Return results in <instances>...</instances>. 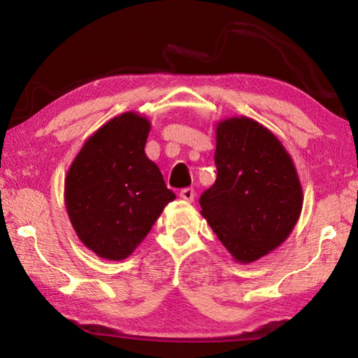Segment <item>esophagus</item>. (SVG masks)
Returning a JSON list of instances; mask_svg holds the SVG:
<instances>
[{
  "label": "esophagus",
  "instance_id": "34e87169",
  "mask_svg": "<svg viewBox=\"0 0 358 358\" xmlns=\"http://www.w3.org/2000/svg\"><path fill=\"white\" fill-rule=\"evenodd\" d=\"M180 197L183 199L186 202H192L194 197H196V191L192 189V187H186V189H181L180 191Z\"/></svg>",
  "mask_w": 358,
  "mask_h": 358
}]
</instances>
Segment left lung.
I'll use <instances>...</instances> for the list:
<instances>
[{"label":"left lung","instance_id":"left-lung-1","mask_svg":"<svg viewBox=\"0 0 358 358\" xmlns=\"http://www.w3.org/2000/svg\"><path fill=\"white\" fill-rule=\"evenodd\" d=\"M215 185L201 196V215L238 264L256 262L292 232L303 189L280 138L245 115L215 126Z\"/></svg>","mask_w":358,"mask_h":358}]
</instances>
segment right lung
I'll list each match as a JSON object with an SVG mask.
<instances>
[{
  "label": "right lung",
  "mask_w": 358,
  "mask_h": 358,
  "mask_svg": "<svg viewBox=\"0 0 358 358\" xmlns=\"http://www.w3.org/2000/svg\"><path fill=\"white\" fill-rule=\"evenodd\" d=\"M150 129V120L134 110L108 120L85 141L66 173L69 221L101 259L129 257L175 199L145 155Z\"/></svg>",
  "instance_id": "1"
}]
</instances>
